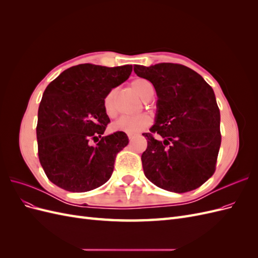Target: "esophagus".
<instances>
[{"label": "esophagus", "instance_id": "1", "mask_svg": "<svg viewBox=\"0 0 258 258\" xmlns=\"http://www.w3.org/2000/svg\"><path fill=\"white\" fill-rule=\"evenodd\" d=\"M128 138H129V140L131 141V140H134V139L136 138V135H134V134H128Z\"/></svg>", "mask_w": 258, "mask_h": 258}]
</instances>
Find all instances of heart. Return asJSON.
Listing matches in <instances>:
<instances>
[{"instance_id": "heart-1", "label": "heart", "mask_w": 258, "mask_h": 258, "mask_svg": "<svg viewBox=\"0 0 258 258\" xmlns=\"http://www.w3.org/2000/svg\"><path fill=\"white\" fill-rule=\"evenodd\" d=\"M130 87L142 99H150L153 95V85L145 79L138 77L130 83ZM103 108L105 114L114 118L118 114V108L116 104V89L113 88L108 91L103 99ZM152 123V118L148 114L142 113L134 116H122L112 124L114 131H122L126 134H138L144 130Z\"/></svg>"}]
</instances>
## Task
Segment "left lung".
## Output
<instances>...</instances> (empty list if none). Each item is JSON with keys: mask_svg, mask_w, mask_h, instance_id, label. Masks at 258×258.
<instances>
[{"mask_svg": "<svg viewBox=\"0 0 258 258\" xmlns=\"http://www.w3.org/2000/svg\"><path fill=\"white\" fill-rule=\"evenodd\" d=\"M138 76L157 92L158 113L143 134L145 176L173 192L198 188L215 172L222 136L221 114L212 87L194 70L178 63L135 66ZM158 136V138H156Z\"/></svg>", "mask_w": 258, "mask_h": 258, "instance_id": "obj_1", "label": "left lung"}]
</instances>
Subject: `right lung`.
<instances>
[{"instance_id": "add662e5", "label": "right lung", "mask_w": 258, "mask_h": 258, "mask_svg": "<svg viewBox=\"0 0 258 258\" xmlns=\"http://www.w3.org/2000/svg\"><path fill=\"white\" fill-rule=\"evenodd\" d=\"M131 72L132 66L85 63L47 86L38 106L36 139L38 159L51 183L85 192L110 179L116 155L129 141L122 131L103 137L110 122L103 99Z\"/></svg>"}]
</instances>
